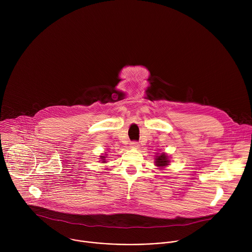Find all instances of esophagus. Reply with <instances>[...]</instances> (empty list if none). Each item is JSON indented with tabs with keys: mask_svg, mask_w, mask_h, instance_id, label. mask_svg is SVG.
Wrapping results in <instances>:
<instances>
[{
	"mask_svg": "<svg viewBox=\"0 0 252 252\" xmlns=\"http://www.w3.org/2000/svg\"><path fill=\"white\" fill-rule=\"evenodd\" d=\"M138 147H139V143H138L137 141L133 140V141L130 142V148H132V149H137Z\"/></svg>",
	"mask_w": 252,
	"mask_h": 252,
	"instance_id": "34e87169",
	"label": "esophagus"
}]
</instances>
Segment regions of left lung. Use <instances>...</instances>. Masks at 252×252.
<instances>
[{
  "mask_svg": "<svg viewBox=\"0 0 252 252\" xmlns=\"http://www.w3.org/2000/svg\"><path fill=\"white\" fill-rule=\"evenodd\" d=\"M168 162H169L168 158L164 154H161L160 156L157 157V158H156V165H158V166H161V167L165 166L168 164Z\"/></svg>",
  "mask_w": 252,
  "mask_h": 252,
  "instance_id": "obj_1",
  "label": "left lung"
}]
</instances>
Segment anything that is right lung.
I'll use <instances>...</instances> for the list:
<instances>
[{"instance_id":"obj_1","label":"right lung","mask_w":252,"mask_h":252,"mask_svg":"<svg viewBox=\"0 0 252 252\" xmlns=\"http://www.w3.org/2000/svg\"><path fill=\"white\" fill-rule=\"evenodd\" d=\"M104 158H105V157H100V158L102 159V161H104Z\"/></svg>"}]
</instances>
